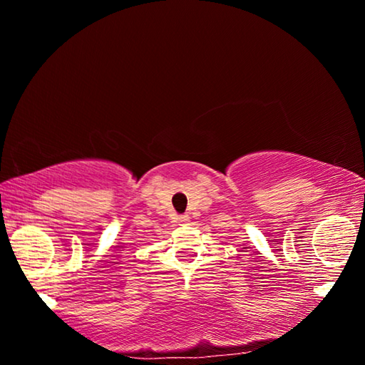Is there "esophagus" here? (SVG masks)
I'll return each mask as SVG.
<instances>
[{"mask_svg":"<svg viewBox=\"0 0 365 365\" xmlns=\"http://www.w3.org/2000/svg\"><path fill=\"white\" fill-rule=\"evenodd\" d=\"M178 224H187V222L190 220V217H188V215H178Z\"/></svg>","mask_w":365,"mask_h":365,"instance_id":"esophagus-1","label":"esophagus"}]
</instances>
